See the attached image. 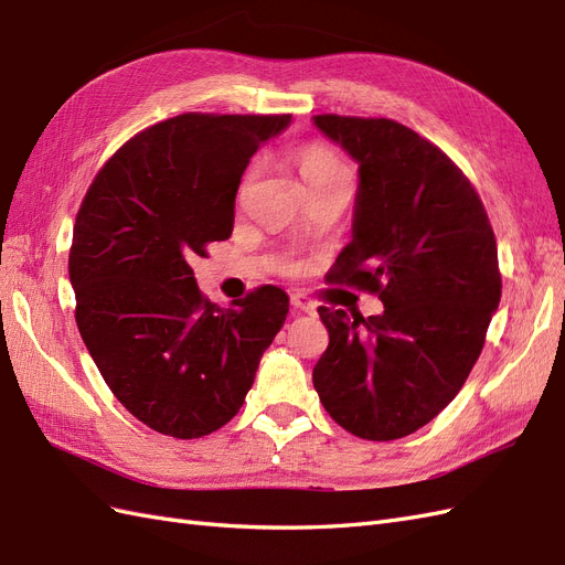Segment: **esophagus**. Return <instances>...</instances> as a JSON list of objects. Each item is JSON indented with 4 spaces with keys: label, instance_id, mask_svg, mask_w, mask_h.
<instances>
[{
    "label": "esophagus",
    "instance_id": "1",
    "mask_svg": "<svg viewBox=\"0 0 565 565\" xmlns=\"http://www.w3.org/2000/svg\"><path fill=\"white\" fill-rule=\"evenodd\" d=\"M291 305H294V308H296L298 312H308V315H312V312L317 310L315 300H310L305 294H294V296H291Z\"/></svg>",
    "mask_w": 565,
    "mask_h": 565
}]
</instances>
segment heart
Masks as SVG:
<instances>
[{
	"instance_id": "obj_1",
	"label": "heart",
	"mask_w": 565,
	"mask_h": 565,
	"mask_svg": "<svg viewBox=\"0 0 565 565\" xmlns=\"http://www.w3.org/2000/svg\"><path fill=\"white\" fill-rule=\"evenodd\" d=\"M298 166H300L305 182L319 180V177L338 174V172H348L341 160H338L329 149L317 147V143H312V147H305L298 153Z\"/></svg>"
}]
</instances>
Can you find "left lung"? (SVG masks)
<instances>
[{
  "instance_id": "left-lung-1",
  "label": "left lung",
  "mask_w": 565,
  "mask_h": 565,
  "mask_svg": "<svg viewBox=\"0 0 565 565\" xmlns=\"http://www.w3.org/2000/svg\"><path fill=\"white\" fill-rule=\"evenodd\" d=\"M312 120L360 166L352 241L331 279L383 302L369 319L319 308L329 348L312 383L335 424L397 440L438 416L471 374L502 298L497 241L471 182L409 127Z\"/></svg>"
}]
</instances>
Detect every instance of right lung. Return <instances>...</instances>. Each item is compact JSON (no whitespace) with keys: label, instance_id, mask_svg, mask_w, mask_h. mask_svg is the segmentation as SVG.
I'll return each instance as SVG.
<instances>
[{"label":"right lung","instance_id":"add662e5","mask_svg":"<svg viewBox=\"0 0 565 565\" xmlns=\"http://www.w3.org/2000/svg\"><path fill=\"white\" fill-rule=\"evenodd\" d=\"M291 116H184L158 122L94 177L73 227L75 321L108 388L149 428L201 438L241 409L288 296L263 286L220 310L191 260L234 230L253 153Z\"/></svg>","mask_w":565,"mask_h":565}]
</instances>
